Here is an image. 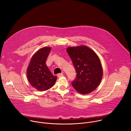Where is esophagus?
<instances>
[{
    "label": "esophagus",
    "mask_w": 131,
    "mask_h": 131,
    "mask_svg": "<svg viewBox=\"0 0 131 131\" xmlns=\"http://www.w3.org/2000/svg\"><path fill=\"white\" fill-rule=\"evenodd\" d=\"M63 76V74H62V73H59V74H57V76H58V77H62V76Z\"/></svg>",
    "instance_id": "34e87169"
}]
</instances>
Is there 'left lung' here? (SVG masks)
<instances>
[{
    "label": "left lung",
    "instance_id": "8db88e82",
    "mask_svg": "<svg viewBox=\"0 0 131 131\" xmlns=\"http://www.w3.org/2000/svg\"><path fill=\"white\" fill-rule=\"evenodd\" d=\"M67 51L77 73L72 86L83 94L91 92L99 86L103 76L99 58L86 46L68 47Z\"/></svg>",
    "mask_w": 131,
    "mask_h": 131
}]
</instances>
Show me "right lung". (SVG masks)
<instances>
[{
  "instance_id": "1",
  "label": "right lung",
  "mask_w": 131,
  "mask_h": 131,
  "mask_svg": "<svg viewBox=\"0 0 131 131\" xmlns=\"http://www.w3.org/2000/svg\"><path fill=\"white\" fill-rule=\"evenodd\" d=\"M51 48L44 47L40 49L32 56L27 70V75L30 85L40 91L53 87L57 77L52 74L45 62Z\"/></svg>"
}]
</instances>
